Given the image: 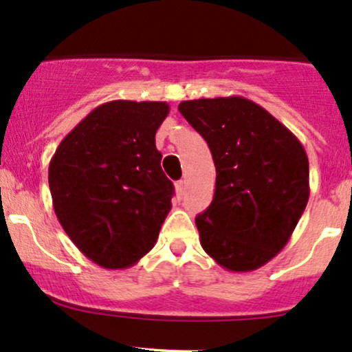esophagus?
I'll list each match as a JSON object with an SVG mask.
<instances>
[{"mask_svg": "<svg viewBox=\"0 0 352 352\" xmlns=\"http://www.w3.org/2000/svg\"><path fill=\"white\" fill-rule=\"evenodd\" d=\"M184 188H186V180H179V182H175V192L179 197L184 194Z\"/></svg>", "mask_w": 352, "mask_h": 352, "instance_id": "esophagus-1", "label": "esophagus"}]
</instances>
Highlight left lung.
Segmentation results:
<instances>
[{
	"label": "left lung",
	"mask_w": 352,
	"mask_h": 352,
	"mask_svg": "<svg viewBox=\"0 0 352 352\" xmlns=\"http://www.w3.org/2000/svg\"><path fill=\"white\" fill-rule=\"evenodd\" d=\"M206 140L216 192L195 217L204 251L229 272H253L283 250L309 202V158L297 136L241 96L179 104Z\"/></svg>",
	"instance_id": "left-lung-1"
}]
</instances>
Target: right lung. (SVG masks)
Returning <instances> with one entry per match:
<instances>
[{
    "mask_svg": "<svg viewBox=\"0 0 352 352\" xmlns=\"http://www.w3.org/2000/svg\"><path fill=\"white\" fill-rule=\"evenodd\" d=\"M162 101H109L60 142L49 165L52 204L84 256L108 270L138 263L172 209L173 184L155 135L168 116Z\"/></svg>",
    "mask_w": 352,
    "mask_h": 352,
    "instance_id": "1",
    "label": "right lung"
}]
</instances>
